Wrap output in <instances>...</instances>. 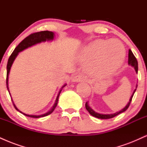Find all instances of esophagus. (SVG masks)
Listing matches in <instances>:
<instances>
[{
	"label": "esophagus",
	"mask_w": 147,
	"mask_h": 147,
	"mask_svg": "<svg viewBox=\"0 0 147 147\" xmlns=\"http://www.w3.org/2000/svg\"><path fill=\"white\" fill-rule=\"evenodd\" d=\"M84 76L80 75L74 76V77L72 78V82H82V81H84Z\"/></svg>",
	"instance_id": "esophagus-1"
}]
</instances>
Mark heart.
Wrapping results in <instances>:
<instances>
[{"label": "heart", "mask_w": 147, "mask_h": 147, "mask_svg": "<svg viewBox=\"0 0 147 147\" xmlns=\"http://www.w3.org/2000/svg\"><path fill=\"white\" fill-rule=\"evenodd\" d=\"M125 52L123 45L117 40H99L86 45L79 55V59L87 63L86 70L90 75L105 76L117 70L124 61ZM109 61L114 63L107 67Z\"/></svg>", "instance_id": "heart-1"}]
</instances>
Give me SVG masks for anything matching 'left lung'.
Instances as JSON below:
<instances>
[{
  "label": "left lung",
  "mask_w": 147,
  "mask_h": 147,
  "mask_svg": "<svg viewBox=\"0 0 147 147\" xmlns=\"http://www.w3.org/2000/svg\"><path fill=\"white\" fill-rule=\"evenodd\" d=\"M129 61V62H128L129 65H131V66L133 67V68H135V70H136V73H138V61H137V59H136V57L134 56V55H133L132 51H131V50H129V61ZM137 87H138V84H136V89H135L134 91H133L132 95H131V97H130V99H129V102H128V104H126V106H124V108H123L122 110L117 111V112L115 113H112V114H102V113H99L95 112V111H94L93 109H92L90 107V106H89L88 102H87L86 103V104H85L86 109V110L88 111V113L91 115L93 116V117H95L99 118V119H110V118H113V117H115V116H117V115H119V114H120V113H124V111H126V110H127L128 108H129V106L130 105V104H131V100H132V98H133V95H134L135 92H136Z\"/></svg>",
  "instance_id": "left-lung-1"
}]
</instances>
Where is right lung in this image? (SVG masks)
<instances>
[{"label": "right lung", "mask_w": 147, "mask_h": 147, "mask_svg": "<svg viewBox=\"0 0 147 147\" xmlns=\"http://www.w3.org/2000/svg\"><path fill=\"white\" fill-rule=\"evenodd\" d=\"M55 38V33L52 32H50V31H42V32H36V33H33L32 34L29 35L28 36H27L26 38H24V39L22 41L21 43L18 44L16 48L14 49V50L13 51L12 54L11 55V56L9 57V59H8L7 61V79H6V84H7V88L8 92H9V95L10 92L9 90V87H8V79H9V72L10 70H11V65H12L13 63H14L15 59L16 58V57L18 56V53L23 51V50H25V49L30 48V47L33 46V45L38 44V43H41V42H45V41H52ZM67 84H64V85L61 88L60 90L59 91L58 95L57 96L56 100H55V104H53V106H52L51 109L49 110L48 112H46L44 114L42 115H28V114H25L24 113H23L22 111L20 110H18L16 106H15L14 102H13L12 99H11V101H12L13 104H14V108L16 109V110H17L18 111H19L20 113H23V115H25V116H28V117H33V118H39V117H45V116L51 114L52 112H53L54 110L55 109L56 106L57 105V103H58V100H59V95L61 92L62 89H63V87H65Z\"/></svg>", "instance_id": "obj_1"}]
</instances>
